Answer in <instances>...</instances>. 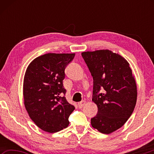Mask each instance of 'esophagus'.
<instances>
[{
	"mask_svg": "<svg viewBox=\"0 0 154 154\" xmlns=\"http://www.w3.org/2000/svg\"><path fill=\"white\" fill-rule=\"evenodd\" d=\"M85 101L82 100V101H81V102L78 103V106H79V109H82L83 106L85 105Z\"/></svg>",
	"mask_w": 154,
	"mask_h": 154,
	"instance_id": "esophagus-1",
	"label": "esophagus"
}]
</instances>
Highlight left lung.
I'll list each match as a JSON object with an SVG mask.
<instances>
[{
    "label": "left lung",
    "instance_id": "8db88e82",
    "mask_svg": "<svg viewBox=\"0 0 154 154\" xmlns=\"http://www.w3.org/2000/svg\"><path fill=\"white\" fill-rule=\"evenodd\" d=\"M82 56L93 77L92 101L98 113L91 124L103 134L123 126L137 103L134 77L126 59L108 49L85 51Z\"/></svg>",
    "mask_w": 154,
    "mask_h": 154
}]
</instances>
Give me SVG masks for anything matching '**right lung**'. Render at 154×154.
<instances>
[{
    "label": "right lung",
    "instance_id": "obj_1",
    "mask_svg": "<svg viewBox=\"0 0 154 154\" xmlns=\"http://www.w3.org/2000/svg\"><path fill=\"white\" fill-rule=\"evenodd\" d=\"M75 54L49 53L30 62L23 85L24 105L30 119L44 131L54 133L69 124L75 106L67 102L64 70Z\"/></svg>",
    "mask_w": 154,
    "mask_h": 154
}]
</instances>
